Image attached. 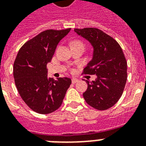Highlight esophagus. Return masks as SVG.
Wrapping results in <instances>:
<instances>
[{"mask_svg": "<svg viewBox=\"0 0 146 146\" xmlns=\"http://www.w3.org/2000/svg\"><path fill=\"white\" fill-rule=\"evenodd\" d=\"M78 81H79V80H78L77 79H76V78H73V79H72V82H73V84H75V83H76V82H77Z\"/></svg>", "mask_w": 146, "mask_h": 146, "instance_id": "esophagus-1", "label": "esophagus"}]
</instances>
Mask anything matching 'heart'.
Returning <instances> with one entry per match:
<instances>
[{
    "instance_id": "b5f03b06",
    "label": "heart",
    "mask_w": 146,
    "mask_h": 146,
    "mask_svg": "<svg viewBox=\"0 0 146 146\" xmlns=\"http://www.w3.org/2000/svg\"><path fill=\"white\" fill-rule=\"evenodd\" d=\"M76 43H80V44H82V43H81V42H78V41H77V42H73V44H76Z\"/></svg>"
}]
</instances>
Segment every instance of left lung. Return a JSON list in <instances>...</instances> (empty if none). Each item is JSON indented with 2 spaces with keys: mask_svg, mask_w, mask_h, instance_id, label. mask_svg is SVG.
Listing matches in <instances>:
<instances>
[{
  "mask_svg": "<svg viewBox=\"0 0 146 146\" xmlns=\"http://www.w3.org/2000/svg\"><path fill=\"white\" fill-rule=\"evenodd\" d=\"M78 35L93 47V57L83 73L96 75L95 81H87L84 99L94 108L104 111L118 102L127 79V64L122 48L110 35L96 28L75 29Z\"/></svg>",
  "mask_w": 146,
  "mask_h": 146,
  "instance_id": "8db88e82",
  "label": "left lung"
}]
</instances>
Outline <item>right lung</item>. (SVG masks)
<instances>
[{
    "label": "right lung",
    "instance_id": "add662e5",
    "mask_svg": "<svg viewBox=\"0 0 146 146\" xmlns=\"http://www.w3.org/2000/svg\"><path fill=\"white\" fill-rule=\"evenodd\" d=\"M70 29L42 32L17 54L13 64L15 84L22 99L36 113L47 114L59 108L72 82L67 77L49 78L47 70L57 44Z\"/></svg>",
    "mask_w": 146,
    "mask_h": 146
}]
</instances>
